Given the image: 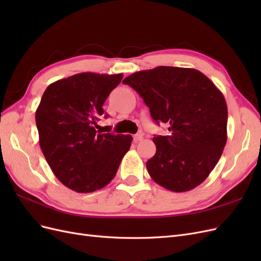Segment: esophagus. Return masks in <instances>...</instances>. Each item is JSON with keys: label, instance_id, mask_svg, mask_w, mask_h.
<instances>
[{"label": "esophagus", "instance_id": "34e87169", "mask_svg": "<svg viewBox=\"0 0 261 261\" xmlns=\"http://www.w3.org/2000/svg\"><path fill=\"white\" fill-rule=\"evenodd\" d=\"M140 140H143V134H136V135H134V141H135V143H138V141H140Z\"/></svg>", "mask_w": 261, "mask_h": 261}]
</instances>
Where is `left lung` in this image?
Wrapping results in <instances>:
<instances>
[{
    "label": "left lung",
    "instance_id": "obj_1",
    "mask_svg": "<svg viewBox=\"0 0 261 261\" xmlns=\"http://www.w3.org/2000/svg\"><path fill=\"white\" fill-rule=\"evenodd\" d=\"M144 99L156 124L169 135L153 137L155 154L149 175L171 192L200 185L215 169L227 139V107L223 93L195 68L158 66L123 81Z\"/></svg>",
    "mask_w": 261,
    "mask_h": 261
}]
</instances>
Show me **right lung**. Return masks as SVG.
Segmentation results:
<instances>
[{
  "mask_svg": "<svg viewBox=\"0 0 261 261\" xmlns=\"http://www.w3.org/2000/svg\"><path fill=\"white\" fill-rule=\"evenodd\" d=\"M122 78L81 73L52 83L43 92L36 111L39 144L54 175L72 191L92 193L107 186L130 148V135L94 128Z\"/></svg>",
  "mask_w": 261,
  "mask_h": 261,
  "instance_id": "right-lung-1",
  "label": "right lung"
}]
</instances>
